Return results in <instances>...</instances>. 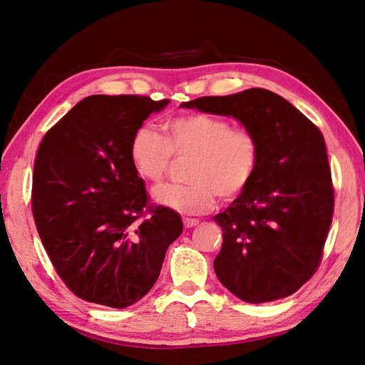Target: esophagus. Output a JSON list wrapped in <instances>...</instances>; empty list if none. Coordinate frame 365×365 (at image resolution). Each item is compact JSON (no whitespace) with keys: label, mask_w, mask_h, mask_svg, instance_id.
<instances>
[{"label":"esophagus","mask_w":365,"mask_h":365,"mask_svg":"<svg viewBox=\"0 0 365 365\" xmlns=\"http://www.w3.org/2000/svg\"><path fill=\"white\" fill-rule=\"evenodd\" d=\"M200 224V222L197 219H184V227L185 228H193L197 227Z\"/></svg>","instance_id":"obj_1"}]
</instances>
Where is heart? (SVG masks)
<instances>
[{"instance_id":"1","label":"heart","mask_w":365,"mask_h":365,"mask_svg":"<svg viewBox=\"0 0 365 365\" xmlns=\"http://www.w3.org/2000/svg\"><path fill=\"white\" fill-rule=\"evenodd\" d=\"M132 167L146 182H160L172 155L192 158L189 184H165L153 193L168 211L192 215L211 211L217 195L230 202L254 180L259 141L247 128H232L225 118L189 113L165 123V138L151 125H140L129 145Z\"/></svg>"}]
</instances>
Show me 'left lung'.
<instances>
[{
	"instance_id": "8db88e82",
	"label": "left lung",
	"mask_w": 365,
	"mask_h": 365,
	"mask_svg": "<svg viewBox=\"0 0 365 365\" xmlns=\"http://www.w3.org/2000/svg\"><path fill=\"white\" fill-rule=\"evenodd\" d=\"M181 107L232 116L259 141L254 180L214 215L224 233L215 276L250 304L293 294L317 271L332 222L334 189L322 132L263 88L206 96Z\"/></svg>"
}]
</instances>
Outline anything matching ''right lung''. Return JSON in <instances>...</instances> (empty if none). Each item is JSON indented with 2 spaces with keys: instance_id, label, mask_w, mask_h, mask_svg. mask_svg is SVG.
I'll return each mask as SVG.
<instances>
[{
  "instance_id": "obj_1",
  "label": "right lung",
  "mask_w": 365,
  "mask_h": 365,
  "mask_svg": "<svg viewBox=\"0 0 365 365\" xmlns=\"http://www.w3.org/2000/svg\"><path fill=\"white\" fill-rule=\"evenodd\" d=\"M168 102L88 96L41 141L33 175L37 233L58 276L88 302L124 309L140 301L182 233L180 214L148 206L129 155L133 132ZM146 210L152 215L142 220Z\"/></svg>"
}]
</instances>
